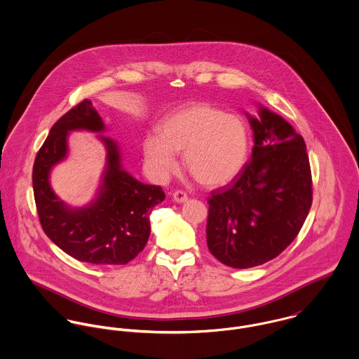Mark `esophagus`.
Segmentation results:
<instances>
[{
  "mask_svg": "<svg viewBox=\"0 0 359 359\" xmlns=\"http://www.w3.org/2000/svg\"><path fill=\"white\" fill-rule=\"evenodd\" d=\"M172 199H174L175 203H185V202L188 201V196H187V194L182 192V191H175V192L172 194Z\"/></svg>",
  "mask_w": 359,
  "mask_h": 359,
  "instance_id": "34e87169",
  "label": "esophagus"
}]
</instances>
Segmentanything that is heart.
<instances>
[{"label": "heart", "instance_id": "obj_1", "mask_svg": "<svg viewBox=\"0 0 359 359\" xmlns=\"http://www.w3.org/2000/svg\"><path fill=\"white\" fill-rule=\"evenodd\" d=\"M252 138L248 124L210 103H194L163 118L158 134L144 138L142 151L151 172L160 181L178 168L184 154L187 170L205 187L233 181L248 164Z\"/></svg>", "mask_w": 359, "mask_h": 359}]
</instances>
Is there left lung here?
I'll use <instances>...</instances> for the list:
<instances>
[{
  "label": "left lung",
  "instance_id": "left-lung-1",
  "mask_svg": "<svg viewBox=\"0 0 359 359\" xmlns=\"http://www.w3.org/2000/svg\"><path fill=\"white\" fill-rule=\"evenodd\" d=\"M246 113L253 130L250 161L228 188L208 198L207 246L232 268L279 256L297 236L312 203L307 147L282 116L262 104Z\"/></svg>",
  "mask_w": 359,
  "mask_h": 359
}]
</instances>
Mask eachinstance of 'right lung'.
Masks as SVG:
<instances>
[{
	"label": "right lung",
	"mask_w": 359,
	"mask_h": 359,
	"mask_svg": "<svg viewBox=\"0 0 359 359\" xmlns=\"http://www.w3.org/2000/svg\"><path fill=\"white\" fill-rule=\"evenodd\" d=\"M90 130L107 151L100 187L87 205L73 208L51 189L53 167L67 158L68 134ZM104 123L91 101L86 100L51 128L33 167V191L41 226L66 255L97 265H123L138 256L151 235L149 215L165 198L163 189L134 178L124 167L117 141L104 137Z\"/></svg>",
	"instance_id": "obj_1"
}]
</instances>
